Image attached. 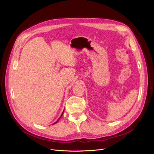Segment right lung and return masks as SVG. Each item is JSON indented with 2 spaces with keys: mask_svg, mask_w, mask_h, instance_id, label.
<instances>
[{
  "mask_svg": "<svg viewBox=\"0 0 154 154\" xmlns=\"http://www.w3.org/2000/svg\"><path fill=\"white\" fill-rule=\"evenodd\" d=\"M64 111H63V113H62V115H60V117H61V116H63V113H64ZM60 118H59V119H57V121H56V122H54V123H53V125H55V124H56V123H57V122H58V121H59V119H60Z\"/></svg>",
  "mask_w": 154,
  "mask_h": 154,
  "instance_id": "obj_1",
  "label": "right lung"
}]
</instances>
